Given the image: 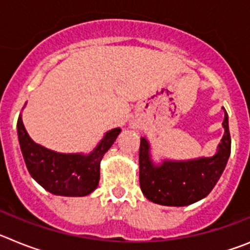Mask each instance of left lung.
Wrapping results in <instances>:
<instances>
[{"label":"left lung","mask_w":250,"mask_h":250,"mask_svg":"<svg viewBox=\"0 0 250 250\" xmlns=\"http://www.w3.org/2000/svg\"><path fill=\"white\" fill-rule=\"evenodd\" d=\"M223 110L224 134L211 156L188 160L163 159L155 163L147 139H140L139 179L141 191L150 202L167 207H185L204 199L213 190L230 155L228 114L224 107Z\"/></svg>","instance_id":"left-lung-1"}]
</instances>
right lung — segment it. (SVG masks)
I'll return each mask as SVG.
<instances>
[{
    "mask_svg": "<svg viewBox=\"0 0 250 250\" xmlns=\"http://www.w3.org/2000/svg\"><path fill=\"white\" fill-rule=\"evenodd\" d=\"M120 132V127L105 132L104 138L89 154H66L35 143L26 131L21 114L17 121L20 147L28 173L43 189L61 196H85L98 188L101 160Z\"/></svg>",
    "mask_w": 250,
    "mask_h": 250,
    "instance_id": "obj_1",
    "label": "right lung"
}]
</instances>
